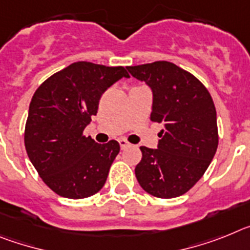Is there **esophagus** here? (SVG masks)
Wrapping results in <instances>:
<instances>
[{
    "label": "esophagus",
    "mask_w": 250,
    "mask_h": 250,
    "mask_svg": "<svg viewBox=\"0 0 250 250\" xmlns=\"http://www.w3.org/2000/svg\"><path fill=\"white\" fill-rule=\"evenodd\" d=\"M118 142H119V145H121V148H122V149L127 148V147L129 146V142H128L127 140H125V138H121Z\"/></svg>",
    "instance_id": "1"
}]
</instances>
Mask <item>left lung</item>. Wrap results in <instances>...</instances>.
I'll list each match as a JSON object with an SVG mask.
<instances>
[{
	"mask_svg": "<svg viewBox=\"0 0 250 250\" xmlns=\"http://www.w3.org/2000/svg\"><path fill=\"white\" fill-rule=\"evenodd\" d=\"M153 92L151 121L164 123L158 148L140 147L141 188L160 199L188 192L208 170L219 143L216 110L206 86L170 62L127 66Z\"/></svg>",
	"mask_w": 250,
	"mask_h": 250,
	"instance_id": "obj_1",
	"label": "left lung"
}]
</instances>
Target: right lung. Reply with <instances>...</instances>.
Returning <instances> with one entry per match:
<instances>
[{"instance_id":"add662e5","label":"right lung","mask_w":250,"mask_h":250,"mask_svg":"<svg viewBox=\"0 0 250 250\" xmlns=\"http://www.w3.org/2000/svg\"><path fill=\"white\" fill-rule=\"evenodd\" d=\"M128 78L123 66L77 62L41 84L30 103L25 148L41 180L68 199L93 196L104 186L119 143L99 145L84 136L112 84Z\"/></svg>"}]
</instances>
